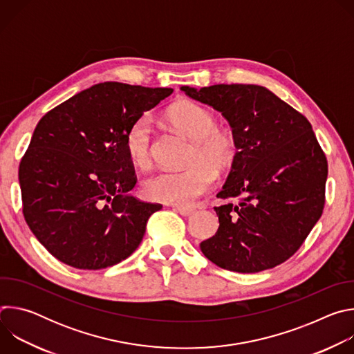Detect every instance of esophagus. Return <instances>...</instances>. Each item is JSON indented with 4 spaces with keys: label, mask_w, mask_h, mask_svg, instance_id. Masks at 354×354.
<instances>
[{
    "label": "esophagus",
    "mask_w": 354,
    "mask_h": 354,
    "mask_svg": "<svg viewBox=\"0 0 354 354\" xmlns=\"http://www.w3.org/2000/svg\"><path fill=\"white\" fill-rule=\"evenodd\" d=\"M174 210L178 212V213H179L180 216H183V217H189V216H192V214L194 213L193 209H187V207H175Z\"/></svg>",
    "instance_id": "1"
}]
</instances>
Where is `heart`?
Masks as SVG:
<instances>
[{"label":"heart","instance_id":"heart-1","mask_svg":"<svg viewBox=\"0 0 354 354\" xmlns=\"http://www.w3.org/2000/svg\"><path fill=\"white\" fill-rule=\"evenodd\" d=\"M167 118L171 124L193 140L187 164L179 171H160L144 182L148 198L172 206H190L207 193L216 182V171H228L238 157V142L234 134L217 126L216 116L193 100L174 104ZM124 147L129 160L140 168L151 161L153 151V126L147 115L137 118L126 131Z\"/></svg>","mask_w":354,"mask_h":354}]
</instances>
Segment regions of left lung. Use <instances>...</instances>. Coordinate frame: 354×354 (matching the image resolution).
<instances>
[{
    "label": "left lung",
    "instance_id": "left-lung-1",
    "mask_svg": "<svg viewBox=\"0 0 354 354\" xmlns=\"http://www.w3.org/2000/svg\"><path fill=\"white\" fill-rule=\"evenodd\" d=\"M221 112L238 142L221 198L220 227L200 243L217 266L258 273L291 258L325 206L328 161L311 123L272 91L259 85L218 84L180 88Z\"/></svg>",
    "mask_w": 354,
    "mask_h": 354
}]
</instances>
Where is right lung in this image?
I'll return each instance as SVG.
<instances>
[{"instance_id":"add662e5","label":"right lung","mask_w":354,"mask_h":354,"mask_svg":"<svg viewBox=\"0 0 354 354\" xmlns=\"http://www.w3.org/2000/svg\"><path fill=\"white\" fill-rule=\"evenodd\" d=\"M172 88L100 82L47 112L19 165L22 212L60 262L97 270L129 258L161 205L130 194L137 176L124 147L130 124Z\"/></svg>"}]
</instances>
